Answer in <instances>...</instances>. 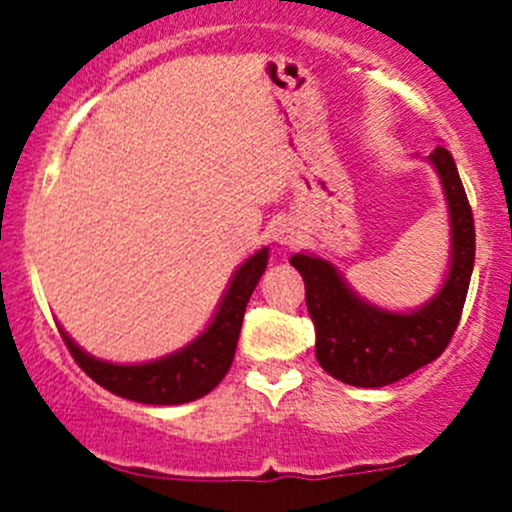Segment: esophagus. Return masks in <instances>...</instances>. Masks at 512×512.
Wrapping results in <instances>:
<instances>
[{"instance_id":"obj_1","label":"esophagus","mask_w":512,"mask_h":512,"mask_svg":"<svg viewBox=\"0 0 512 512\" xmlns=\"http://www.w3.org/2000/svg\"><path fill=\"white\" fill-rule=\"evenodd\" d=\"M272 240L280 247H292L299 240V225L292 223V220H280L272 227Z\"/></svg>"}]
</instances>
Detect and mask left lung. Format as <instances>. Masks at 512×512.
Wrapping results in <instances>:
<instances>
[{
	"label": "left lung",
	"instance_id": "obj_1",
	"mask_svg": "<svg viewBox=\"0 0 512 512\" xmlns=\"http://www.w3.org/2000/svg\"><path fill=\"white\" fill-rule=\"evenodd\" d=\"M426 160L438 173L446 198L451 252L441 287L421 307L409 312L379 307L356 294L324 257L314 252L289 257L304 280L319 366L342 384L361 389L394 384L438 359L458 327L476 260V227L451 153L438 146Z\"/></svg>",
	"mask_w": 512,
	"mask_h": 512
}]
</instances>
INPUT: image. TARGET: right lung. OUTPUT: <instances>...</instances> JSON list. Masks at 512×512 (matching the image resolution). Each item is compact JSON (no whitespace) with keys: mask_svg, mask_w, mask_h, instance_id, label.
Wrapping results in <instances>:
<instances>
[{"mask_svg":"<svg viewBox=\"0 0 512 512\" xmlns=\"http://www.w3.org/2000/svg\"><path fill=\"white\" fill-rule=\"evenodd\" d=\"M267 260H270L267 247L247 257L232 272L208 327L193 342L180 347L178 352L160 356V359L141 361V364H113V361L84 352L64 332V327H59V332L76 364L111 394L153 406L188 404V401L210 394L225 379L227 369L235 359L245 307L265 272Z\"/></svg>","mask_w":512,"mask_h":512,"instance_id":"add662e5","label":"right lung"}]
</instances>
